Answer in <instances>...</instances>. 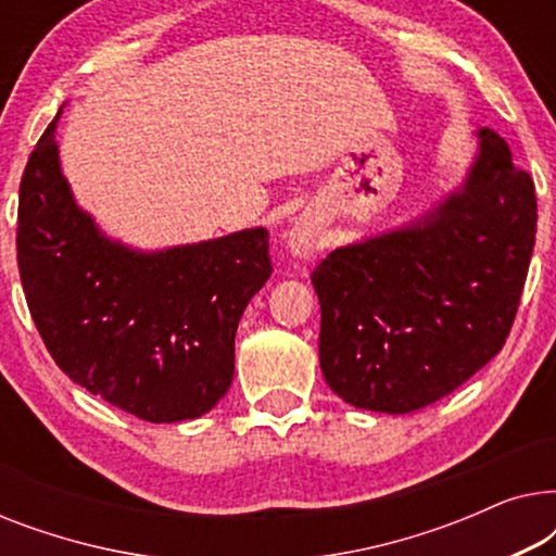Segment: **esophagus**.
<instances>
[{
    "instance_id": "esophagus-1",
    "label": "esophagus",
    "mask_w": 556,
    "mask_h": 556,
    "mask_svg": "<svg viewBox=\"0 0 556 556\" xmlns=\"http://www.w3.org/2000/svg\"><path fill=\"white\" fill-rule=\"evenodd\" d=\"M288 248H291L293 255L308 257L314 255V250L318 248V230L311 219H299L291 230H288Z\"/></svg>"
}]
</instances>
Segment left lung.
<instances>
[{"label":"left lung","mask_w":556,"mask_h":556,"mask_svg":"<svg viewBox=\"0 0 556 556\" xmlns=\"http://www.w3.org/2000/svg\"><path fill=\"white\" fill-rule=\"evenodd\" d=\"M466 187L422 223L333 250L311 273L318 359L349 405L405 415L506 344L536 235V192L508 143L481 128Z\"/></svg>","instance_id":"1"}]
</instances>
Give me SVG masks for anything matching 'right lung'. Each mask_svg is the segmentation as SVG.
Instances as JSON below:
<instances>
[{"label":"right lung","mask_w":556,"mask_h":556,"mask_svg":"<svg viewBox=\"0 0 556 556\" xmlns=\"http://www.w3.org/2000/svg\"><path fill=\"white\" fill-rule=\"evenodd\" d=\"M20 181L17 265L29 314L60 369L147 422L210 413L235 371V331L270 278L268 230H242L166 253L105 240L75 207L55 124Z\"/></svg>","instance_id":"obj_1"}]
</instances>
